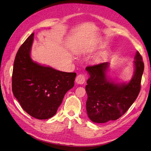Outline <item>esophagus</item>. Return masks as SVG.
Here are the masks:
<instances>
[{
	"label": "esophagus",
	"mask_w": 151,
	"mask_h": 151,
	"mask_svg": "<svg viewBox=\"0 0 151 151\" xmlns=\"http://www.w3.org/2000/svg\"><path fill=\"white\" fill-rule=\"evenodd\" d=\"M86 80V77L84 74H79L77 76L76 79V82L79 84H83L84 83Z\"/></svg>",
	"instance_id": "34e87169"
}]
</instances>
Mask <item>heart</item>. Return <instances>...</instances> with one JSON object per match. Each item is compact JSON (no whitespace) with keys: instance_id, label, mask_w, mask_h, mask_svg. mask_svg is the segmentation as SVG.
I'll return each instance as SVG.
<instances>
[{"instance_id":"1","label":"heart","mask_w":151,"mask_h":151,"mask_svg":"<svg viewBox=\"0 0 151 151\" xmlns=\"http://www.w3.org/2000/svg\"><path fill=\"white\" fill-rule=\"evenodd\" d=\"M104 46V44L103 43H99L96 46V49L101 48V47H103ZM107 55H108V51H104L103 52H101V53L99 56H98L96 58H95V62H96V63L100 62L101 61L104 60Z\"/></svg>"}]
</instances>
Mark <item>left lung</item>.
<instances>
[{"instance_id": "8db88e82", "label": "left lung", "mask_w": 151, "mask_h": 151, "mask_svg": "<svg viewBox=\"0 0 151 151\" xmlns=\"http://www.w3.org/2000/svg\"><path fill=\"white\" fill-rule=\"evenodd\" d=\"M135 71L128 83H116L107 78L109 63L105 62L86 68L89 75L86 86L87 114L93 122L107 123L119 119L131 107L139 94L144 64L137 51Z\"/></svg>"}]
</instances>
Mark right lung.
Masks as SVG:
<instances>
[{"mask_svg": "<svg viewBox=\"0 0 151 151\" xmlns=\"http://www.w3.org/2000/svg\"><path fill=\"white\" fill-rule=\"evenodd\" d=\"M34 34L16 53L12 76V90L23 109L38 119L53 116L65 93L74 87L75 72H65L34 62L30 57Z\"/></svg>", "mask_w": 151, "mask_h": 151, "instance_id": "obj_1", "label": "right lung"}]
</instances>
